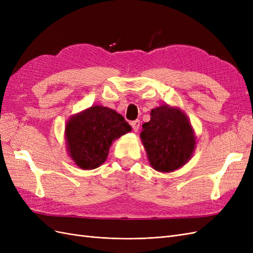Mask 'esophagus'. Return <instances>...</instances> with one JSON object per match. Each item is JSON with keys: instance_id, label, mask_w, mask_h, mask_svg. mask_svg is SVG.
<instances>
[{"instance_id": "34e87169", "label": "esophagus", "mask_w": 253, "mask_h": 253, "mask_svg": "<svg viewBox=\"0 0 253 253\" xmlns=\"http://www.w3.org/2000/svg\"><path fill=\"white\" fill-rule=\"evenodd\" d=\"M131 126H132V127H133V129L135 132H137L139 129V127H140V121L137 119V120H134V121H132L131 122Z\"/></svg>"}]
</instances>
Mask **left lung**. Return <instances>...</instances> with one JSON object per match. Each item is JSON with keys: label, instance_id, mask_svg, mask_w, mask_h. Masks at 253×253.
<instances>
[{"label": "left lung", "instance_id": "obj_1", "mask_svg": "<svg viewBox=\"0 0 253 253\" xmlns=\"http://www.w3.org/2000/svg\"><path fill=\"white\" fill-rule=\"evenodd\" d=\"M140 137L153 169L172 172L182 167L195 148V137L186 115L162 105L151 111V120L142 125Z\"/></svg>", "mask_w": 253, "mask_h": 253}]
</instances>
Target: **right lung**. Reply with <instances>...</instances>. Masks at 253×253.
Listing matches in <instances>:
<instances>
[{
  "mask_svg": "<svg viewBox=\"0 0 253 253\" xmlns=\"http://www.w3.org/2000/svg\"><path fill=\"white\" fill-rule=\"evenodd\" d=\"M131 129L120 114L105 106H91L68 120L65 128L68 153L82 169H96L105 162L113 140Z\"/></svg>",
  "mask_w": 253,
  "mask_h": 253,
  "instance_id": "1",
  "label": "right lung"
}]
</instances>
